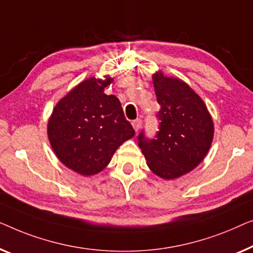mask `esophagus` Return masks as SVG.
I'll use <instances>...</instances> for the list:
<instances>
[{"mask_svg": "<svg viewBox=\"0 0 253 253\" xmlns=\"http://www.w3.org/2000/svg\"><path fill=\"white\" fill-rule=\"evenodd\" d=\"M131 125H133L135 131H138V129L142 127V120L141 119H135L133 120V123H131Z\"/></svg>", "mask_w": 253, "mask_h": 253, "instance_id": "1", "label": "esophagus"}]
</instances>
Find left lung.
Masks as SVG:
<instances>
[{
  "instance_id": "1",
  "label": "left lung",
  "mask_w": 253,
  "mask_h": 253,
  "mask_svg": "<svg viewBox=\"0 0 253 253\" xmlns=\"http://www.w3.org/2000/svg\"><path fill=\"white\" fill-rule=\"evenodd\" d=\"M157 102L158 131L154 138L138 135V147L155 174L176 179L198 166L213 140V122L203 99L182 80L163 72L152 77Z\"/></svg>"
}]
</instances>
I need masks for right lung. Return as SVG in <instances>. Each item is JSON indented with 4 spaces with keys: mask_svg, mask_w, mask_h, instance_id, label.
<instances>
[{
    "mask_svg": "<svg viewBox=\"0 0 253 253\" xmlns=\"http://www.w3.org/2000/svg\"><path fill=\"white\" fill-rule=\"evenodd\" d=\"M113 81L89 78L60 99L48 122V137L57 157L81 175H94L135 135L115 95L104 94Z\"/></svg>",
    "mask_w": 253,
    "mask_h": 253,
    "instance_id": "add662e5",
    "label": "right lung"
}]
</instances>
